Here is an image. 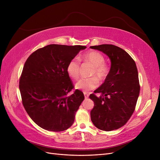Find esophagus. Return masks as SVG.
<instances>
[{
	"label": "esophagus",
	"mask_w": 160,
	"mask_h": 160,
	"mask_svg": "<svg viewBox=\"0 0 160 160\" xmlns=\"http://www.w3.org/2000/svg\"><path fill=\"white\" fill-rule=\"evenodd\" d=\"M84 95H85V99H87L88 98H89V94L88 93H86V92H84Z\"/></svg>",
	"instance_id": "1"
}]
</instances>
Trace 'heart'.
I'll return each instance as SVG.
<instances>
[{
	"mask_svg": "<svg viewBox=\"0 0 160 160\" xmlns=\"http://www.w3.org/2000/svg\"><path fill=\"white\" fill-rule=\"evenodd\" d=\"M82 59L85 63H88L93 67L89 78L80 79L75 84V88L83 91H88L96 88L98 86L99 81H104L110 73V67L105 62V57L101 53L98 51H91L85 54ZM66 71L67 74L72 79L79 78L81 71V62L77 57L72 58L67 64Z\"/></svg>",
	"mask_w": 160,
	"mask_h": 160,
	"instance_id": "obj_1",
	"label": "heart"
}]
</instances>
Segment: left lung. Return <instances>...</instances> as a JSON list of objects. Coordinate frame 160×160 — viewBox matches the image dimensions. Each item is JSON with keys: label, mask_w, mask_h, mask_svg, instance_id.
I'll use <instances>...</instances> for the list:
<instances>
[{"label": "left lung", "mask_w": 160, "mask_h": 160, "mask_svg": "<svg viewBox=\"0 0 160 160\" xmlns=\"http://www.w3.org/2000/svg\"><path fill=\"white\" fill-rule=\"evenodd\" d=\"M90 48L102 51L111 59L108 77L94 93L91 119L101 130L118 129L126 123L134 112L140 91L136 64L128 53L113 45H100ZM100 93L98 97L95 94Z\"/></svg>", "instance_id": "8db88e82"}]
</instances>
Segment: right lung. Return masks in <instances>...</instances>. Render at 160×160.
Listing matches in <instances>:
<instances>
[{
  "mask_svg": "<svg viewBox=\"0 0 160 160\" xmlns=\"http://www.w3.org/2000/svg\"><path fill=\"white\" fill-rule=\"evenodd\" d=\"M85 46L52 44L28 57L19 80L22 103L32 120L41 128L62 132L69 128L85 99L75 89L66 71L68 62Z\"/></svg>",
  "mask_w": 160,
  "mask_h": 160,
  "instance_id": "obj_1",
  "label": "right lung"
}]
</instances>
